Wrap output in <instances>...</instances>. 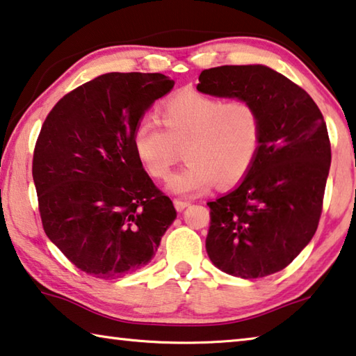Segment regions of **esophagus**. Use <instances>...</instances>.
<instances>
[{
  "label": "esophagus",
  "mask_w": 356,
  "mask_h": 356,
  "mask_svg": "<svg viewBox=\"0 0 356 356\" xmlns=\"http://www.w3.org/2000/svg\"><path fill=\"white\" fill-rule=\"evenodd\" d=\"M174 206H176L177 211H184L185 207L190 206V201H184V200H174Z\"/></svg>",
  "instance_id": "obj_1"
}]
</instances>
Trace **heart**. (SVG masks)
I'll return each mask as SVG.
<instances>
[{
    "label": "heart",
    "mask_w": 356,
    "mask_h": 356,
    "mask_svg": "<svg viewBox=\"0 0 356 356\" xmlns=\"http://www.w3.org/2000/svg\"><path fill=\"white\" fill-rule=\"evenodd\" d=\"M160 115L163 125L152 117L136 123L133 147L154 179H166L184 149L188 163L169 179L168 188L172 193L200 195L213 182L231 187L255 165L263 122L250 101H225L196 90H182L161 104Z\"/></svg>",
    "instance_id": "obj_1"
}]
</instances>
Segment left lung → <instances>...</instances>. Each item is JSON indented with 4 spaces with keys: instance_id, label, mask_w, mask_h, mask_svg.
I'll return each mask as SVG.
<instances>
[{
    "instance_id": "obj_1",
    "label": "left lung",
    "mask_w": 356,
    "mask_h": 356,
    "mask_svg": "<svg viewBox=\"0 0 356 356\" xmlns=\"http://www.w3.org/2000/svg\"><path fill=\"white\" fill-rule=\"evenodd\" d=\"M196 88L250 101L263 122L250 172L239 187L207 202V255L236 277L279 273L309 244L320 222L331 165L323 115L306 90L263 65L204 70Z\"/></svg>"
}]
</instances>
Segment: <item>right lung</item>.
I'll return each mask as SVG.
<instances>
[{"instance_id": "right-lung-1", "label": "right lung", "mask_w": 356, "mask_h": 356, "mask_svg": "<svg viewBox=\"0 0 356 356\" xmlns=\"http://www.w3.org/2000/svg\"><path fill=\"white\" fill-rule=\"evenodd\" d=\"M172 87L160 72H109L65 95L42 123L33 154L42 228L93 277L145 266L177 216L133 147L136 123Z\"/></svg>"}]
</instances>
